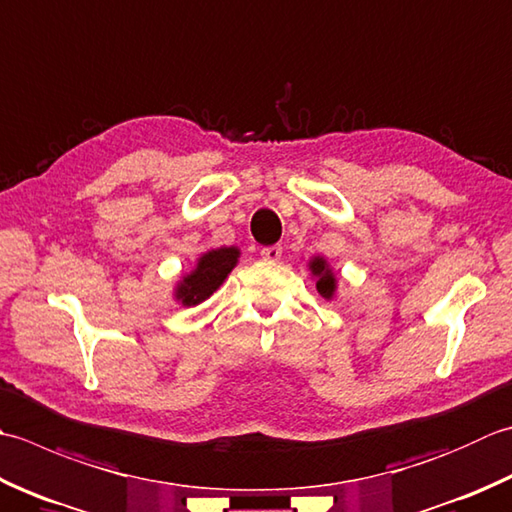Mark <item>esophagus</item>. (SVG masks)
I'll list each match as a JSON object with an SVG mask.
<instances>
[{
    "label": "esophagus",
    "mask_w": 512,
    "mask_h": 512,
    "mask_svg": "<svg viewBox=\"0 0 512 512\" xmlns=\"http://www.w3.org/2000/svg\"><path fill=\"white\" fill-rule=\"evenodd\" d=\"M259 255H262L266 262H279V257H282V246H264L259 250Z\"/></svg>",
    "instance_id": "34e87169"
}]
</instances>
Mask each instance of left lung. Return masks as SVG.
<instances>
[{
  "label": "left lung",
  "mask_w": 512,
  "mask_h": 512,
  "mask_svg": "<svg viewBox=\"0 0 512 512\" xmlns=\"http://www.w3.org/2000/svg\"><path fill=\"white\" fill-rule=\"evenodd\" d=\"M310 270H313V275H317V290L322 297H333L335 293V277L330 273L326 262L322 257H317L310 262Z\"/></svg>",
  "instance_id": "1"
}]
</instances>
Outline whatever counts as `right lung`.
<instances>
[{
	"label": "right lung",
	"instance_id": "add662e5",
	"mask_svg": "<svg viewBox=\"0 0 512 512\" xmlns=\"http://www.w3.org/2000/svg\"><path fill=\"white\" fill-rule=\"evenodd\" d=\"M239 250L233 248H217L210 250L197 262L193 273L184 277L182 286L177 288V299H182L184 306H197L215 293L219 284L228 277L230 270L235 268Z\"/></svg>",
	"mask_w": 512,
	"mask_h": 512
}]
</instances>
